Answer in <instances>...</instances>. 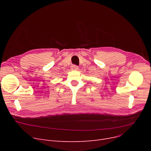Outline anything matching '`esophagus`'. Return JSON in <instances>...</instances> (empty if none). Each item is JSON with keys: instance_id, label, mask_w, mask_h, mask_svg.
Listing matches in <instances>:
<instances>
[{"instance_id": "esophagus-1", "label": "esophagus", "mask_w": 151, "mask_h": 151, "mask_svg": "<svg viewBox=\"0 0 151 151\" xmlns=\"http://www.w3.org/2000/svg\"><path fill=\"white\" fill-rule=\"evenodd\" d=\"M71 69L72 70H78L79 69V67L78 66H76V65H71Z\"/></svg>"}]
</instances>
